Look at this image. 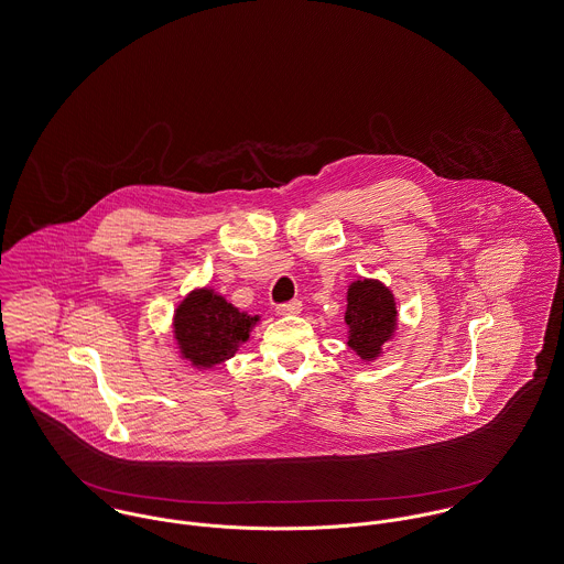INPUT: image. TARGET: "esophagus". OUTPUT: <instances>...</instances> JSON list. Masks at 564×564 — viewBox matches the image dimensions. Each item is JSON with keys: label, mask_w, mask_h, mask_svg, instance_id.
<instances>
[{"label": "esophagus", "mask_w": 564, "mask_h": 564, "mask_svg": "<svg viewBox=\"0 0 564 564\" xmlns=\"http://www.w3.org/2000/svg\"><path fill=\"white\" fill-rule=\"evenodd\" d=\"M303 312V303L299 301V299H294V301H288V303H281V305H276V313L279 315H296V313Z\"/></svg>", "instance_id": "esophagus-1"}]
</instances>
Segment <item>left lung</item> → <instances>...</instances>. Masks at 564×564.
<instances>
[{"label":"left lung","mask_w":564,"mask_h":564,"mask_svg":"<svg viewBox=\"0 0 564 564\" xmlns=\"http://www.w3.org/2000/svg\"><path fill=\"white\" fill-rule=\"evenodd\" d=\"M346 322L350 326L348 346L361 359H375L395 328V303L391 292L376 281H357L348 290Z\"/></svg>","instance_id":"obj_1"}]
</instances>
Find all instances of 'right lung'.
<instances>
[{"mask_svg":"<svg viewBox=\"0 0 564 564\" xmlns=\"http://www.w3.org/2000/svg\"><path fill=\"white\" fill-rule=\"evenodd\" d=\"M259 317L240 313L212 290L194 292L175 313V335L184 357L198 368H209L234 357L249 339Z\"/></svg>","mask_w":564,"mask_h":564,"instance_id":"obj_1","label":"right lung"}]
</instances>
